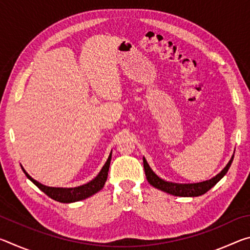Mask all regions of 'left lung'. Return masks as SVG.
Here are the masks:
<instances>
[{"mask_svg": "<svg viewBox=\"0 0 250 250\" xmlns=\"http://www.w3.org/2000/svg\"><path fill=\"white\" fill-rule=\"evenodd\" d=\"M232 159H234V155L230 159L229 162H228L227 166L224 167V170L218 173L216 176H214L213 179L198 182V183H174V182H168L163 179H161L153 172V170L150 167L149 164H147L145 156H143V167H145V172L146 180L149 183L154 186L155 188H159L161 191L171 194V195L174 196H182V197H195V196H201L203 194H205L207 191L213 188V186L216 185L219 181H221L224 176L226 175V173L229 170L231 166Z\"/></svg>", "mask_w": 250, "mask_h": 250, "instance_id": "1", "label": "left lung"}]
</instances>
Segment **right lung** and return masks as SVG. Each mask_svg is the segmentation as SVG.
<instances>
[{
  "instance_id": "add662e5",
  "label": "right lung",
  "mask_w": 250,
  "mask_h": 250,
  "mask_svg": "<svg viewBox=\"0 0 250 250\" xmlns=\"http://www.w3.org/2000/svg\"><path fill=\"white\" fill-rule=\"evenodd\" d=\"M111 154H112V151L110 152L107 162H105L103 168H101L99 174L97 175L94 180L88 182L87 184L77 186V188H52V186H46L44 184L40 183L39 181L34 180L33 177L24 170L23 167H22V170L25 173V175L27 176V179L29 181H32L42 192H44L46 195L49 196L50 198H53V200L57 201L59 203H74V202L86 200V198L92 196L94 194L98 193L100 189L104 188V185L108 177V171L110 167V161H111Z\"/></svg>"
}]
</instances>
